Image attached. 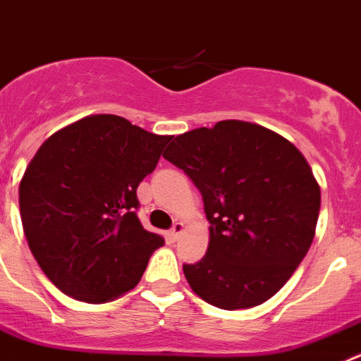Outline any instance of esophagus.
I'll list each match as a JSON object with an SVG mask.
<instances>
[{
	"label": "esophagus",
	"instance_id": "34e87169",
	"mask_svg": "<svg viewBox=\"0 0 361 361\" xmlns=\"http://www.w3.org/2000/svg\"><path fill=\"white\" fill-rule=\"evenodd\" d=\"M181 233H183V224H181V221H176V224L172 225L171 233H169V234H171L172 240H178Z\"/></svg>",
	"mask_w": 361,
	"mask_h": 361
}]
</instances>
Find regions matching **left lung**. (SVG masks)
Listing matches in <instances>:
<instances>
[{
    "label": "left lung",
    "mask_w": 361,
    "mask_h": 361,
    "mask_svg": "<svg viewBox=\"0 0 361 361\" xmlns=\"http://www.w3.org/2000/svg\"><path fill=\"white\" fill-rule=\"evenodd\" d=\"M163 158L192 180L209 219V249L183 265L190 289L236 311L267 302L305 258L319 185L303 154L269 128L218 121L174 137Z\"/></svg>",
    "instance_id": "left-lung-1"
}]
</instances>
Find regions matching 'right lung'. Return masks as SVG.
I'll return each mask as SVG.
<instances>
[{
  "instance_id": "add662e5",
  "label": "right lung",
  "mask_w": 361,
  "mask_h": 361,
  "mask_svg": "<svg viewBox=\"0 0 361 361\" xmlns=\"http://www.w3.org/2000/svg\"><path fill=\"white\" fill-rule=\"evenodd\" d=\"M171 136L121 116H87L47 140L20 183L25 238L37 265L67 296L103 303L142 280L165 240L137 218L136 189Z\"/></svg>"
}]
</instances>
